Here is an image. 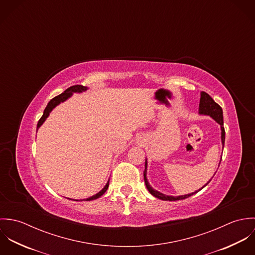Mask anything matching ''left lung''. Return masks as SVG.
Returning a JSON list of instances; mask_svg holds the SVG:
<instances>
[{
	"instance_id": "1",
	"label": "left lung",
	"mask_w": 255,
	"mask_h": 255,
	"mask_svg": "<svg viewBox=\"0 0 255 255\" xmlns=\"http://www.w3.org/2000/svg\"><path fill=\"white\" fill-rule=\"evenodd\" d=\"M199 114H200V115H207V116H210L212 119H214V120L218 123L219 125L221 126V130H222V132H221V139H222V144H223V147H224V144H225V128H224V121H223V110L220 107V105H218V104L211 98V96H210L209 94H207L206 92H204V91H202V92L200 93ZM220 163H221V162H220ZM146 172H147V161H145V170H144V172H143L146 187H147V189L149 190V192H150L153 196H155V197H157V198H159V199H161V200H167V201H176V200L185 199V198H187V197L193 195L194 193L198 192L199 190H201V188H203L204 186H206V185L210 182V181H211V180H210L203 187H201L199 190H197V191H195V192H192V193H189V194H185V195H181V196H171V195L163 194V193H161V192H159V191L153 189V188L150 186L149 182H148L147 179H146Z\"/></svg>"
}]
</instances>
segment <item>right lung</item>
I'll return each mask as SVG.
<instances>
[{"instance_id": "right-lung-1", "label": "right lung", "mask_w": 255, "mask_h": 255, "mask_svg": "<svg viewBox=\"0 0 255 255\" xmlns=\"http://www.w3.org/2000/svg\"><path fill=\"white\" fill-rule=\"evenodd\" d=\"M85 90H87V87H86V86H83V85H73V86L69 87L67 90H65V92H63L62 94H60V95L54 97L52 100H50V102L48 103L47 107L44 110L43 116H42V117L40 118V120L38 121L37 129L41 127V125L45 122V120H46V119L48 118V116L50 115L51 111L54 109L57 105H59L61 102H64V101H66L68 98H70V97L73 95V92H78V93H79V92H82V91H85ZM108 186H109V181L106 183V185L104 186V188H103L101 191H99L98 193H96L95 195H93V196H91V197H89V198H86L85 200L89 201V200H93V199L99 198L101 195H103V194L106 192V190L108 189Z\"/></svg>"}]
</instances>
